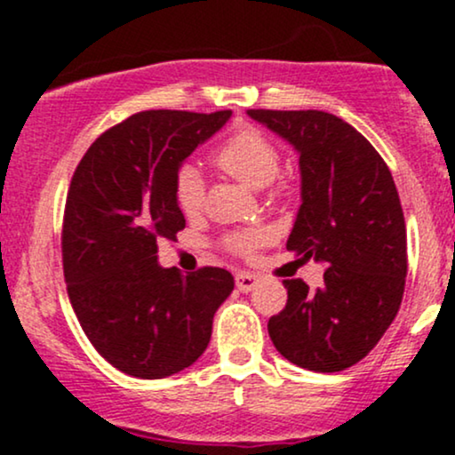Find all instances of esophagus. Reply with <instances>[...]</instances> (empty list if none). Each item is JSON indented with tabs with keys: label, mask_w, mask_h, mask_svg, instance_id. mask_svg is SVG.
I'll return each mask as SVG.
<instances>
[{
	"label": "esophagus",
	"mask_w": 455,
	"mask_h": 455,
	"mask_svg": "<svg viewBox=\"0 0 455 455\" xmlns=\"http://www.w3.org/2000/svg\"><path fill=\"white\" fill-rule=\"evenodd\" d=\"M235 284H237V289L242 291V293H250V291L257 289L259 278L254 274H248V271H239V274L235 275Z\"/></svg>",
	"instance_id": "esophagus-1"
}]
</instances>
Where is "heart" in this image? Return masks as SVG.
<instances>
[{
	"label": "heart",
	"mask_w": 455,
	"mask_h": 455,
	"mask_svg": "<svg viewBox=\"0 0 455 455\" xmlns=\"http://www.w3.org/2000/svg\"><path fill=\"white\" fill-rule=\"evenodd\" d=\"M213 162L227 175L242 181L243 186L259 188L269 186L280 171V154L271 140L257 128H242L222 143L216 151ZM175 203L184 216L192 218L203 210L205 201V184L201 171L195 164H184L175 175ZM265 239V231L250 228V231L235 233L227 239V245L233 252L250 254Z\"/></svg>",
	"instance_id": "obj_1"
}]
</instances>
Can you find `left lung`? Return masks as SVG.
I'll return each instance as SVG.
<instances>
[{"label":"left lung","mask_w":455,"mask_h":455,"mask_svg":"<svg viewBox=\"0 0 455 455\" xmlns=\"http://www.w3.org/2000/svg\"><path fill=\"white\" fill-rule=\"evenodd\" d=\"M250 117L299 156L301 205L286 248L325 265L321 289L284 280V310L267 323L282 357L312 372H340L377 347L402 304L406 227L394 177L351 124L325 111Z\"/></svg>","instance_id":"1"}]
</instances>
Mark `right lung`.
<instances>
[{
  "instance_id": "add662e5",
  "label": "right lung",
  "mask_w": 455,
  "mask_h": 455,
  "mask_svg": "<svg viewBox=\"0 0 455 455\" xmlns=\"http://www.w3.org/2000/svg\"><path fill=\"white\" fill-rule=\"evenodd\" d=\"M231 111H143L100 134L66 198L64 278L98 353L124 374L164 379L201 357L213 315L233 293L227 269L181 275L158 263V242L186 227L175 175Z\"/></svg>"
}]
</instances>
